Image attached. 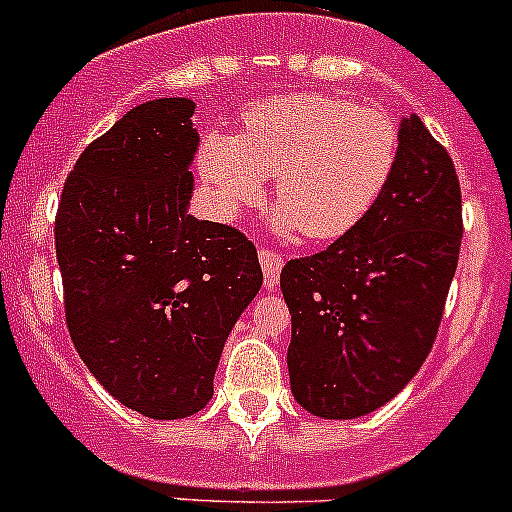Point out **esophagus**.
<instances>
[{
  "mask_svg": "<svg viewBox=\"0 0 512 512\" xmlns=\"http://www.w3.org/2000/svg\"><path fill=\"white\" fill-rule=\"evenodd\" d=\"M257 257H260L262 272H265V287L277 289V285H280V272L285 267V257L280 252L270 250V247H260Z\"/></svg>",
  "mask_w": 512,
  "mask_h": 512,
  "instance_id": "34e87169",
  "label": "esophagus"
}]
</instances>
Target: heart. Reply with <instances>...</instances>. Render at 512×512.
I'll return each instance as SVG.
<instances>
[{
	"label": "heart",
	"mask_w": 512,
	"mask_h": 512,
	"mask_svg": "<svg viewBox=\"0 0 512 512\" xmlns=\"http://www.w3.org/2000/svg\"><path fill=\"white\" fill-rule=\"evenodd\" d=\"M399 163V131L386 113L339 96L262 101L240 136L210 133L200 173L227 218L265 195L275 178L272 227L319 242L349 235L381 200Z\"/></svg>",
	"instance_id": "b5f03b06"
}]
</instances>
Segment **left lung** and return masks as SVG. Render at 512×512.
<instances>
[{"label": "left lung", "mask_w": 512, "mask_h": 512, "mask_svg": "<svg viewBox=\"0 0 512 512\" xmlns=\"http://www.w3.org/2000/svg\"><path fill=\"white\" fill-rule=\"evenodd\" d=\"M461 237L453 160L416 113L404 116L399 163L376 208L280 275L299 406L322 418H359L414 379L441 324Z\"/></svg>", "instance_id": "8db88e82"}]
</instances>
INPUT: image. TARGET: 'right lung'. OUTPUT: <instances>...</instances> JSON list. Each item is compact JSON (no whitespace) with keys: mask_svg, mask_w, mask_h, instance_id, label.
<instances>
[{"mask_svg":"<svg viewBox=\"0 0 512 512\" xmlns=\"http://www.w3.org/2000/svg\"><path fill=\"white\" fill-rule=\"evenodd\" d=\"M190 98H153L76 160L54 237L71 339L103 389L173 421L213 399L220 354L262 287L235 227L188 213L200 146Z\"/></svg>","mask_w":512,"mask_h":512,"instance_id":"1","label":"right lung"}]
</instances>
